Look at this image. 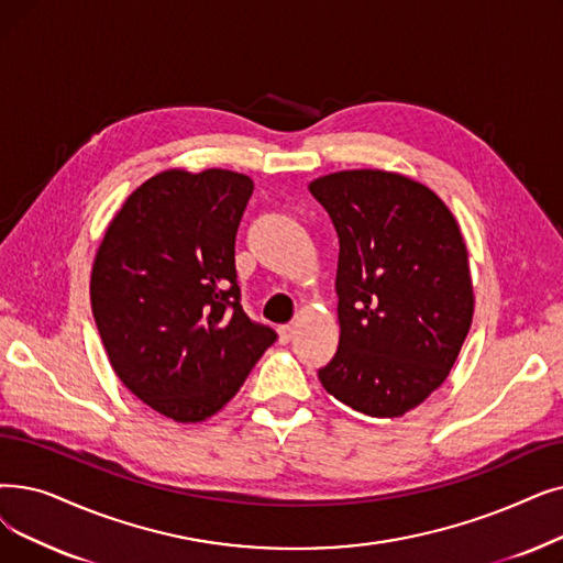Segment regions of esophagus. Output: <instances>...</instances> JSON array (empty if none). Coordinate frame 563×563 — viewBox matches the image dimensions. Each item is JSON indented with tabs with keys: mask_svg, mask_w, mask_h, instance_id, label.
Wrapping results in <instances>:
<instances>
[{
	"mask_svg": "<svg viewBox=\"0 0 563 563\" xmlns=\"http://www.w3.org/2000/svg\"><path fill=\"white\" fill-rule=\"evenodd\" d=\"M278 333H280V342H289L297 333V324H285L278 329Z\"/></svg>",
	"mask_w": 563,
	"mask_h": 563,
	"instance_id": "34e87169",
	"label": "esophagus"
}]
</instances>
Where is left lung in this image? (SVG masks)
I'll list each match as a JSON object with an SVG mask.
<instances>
[{"mask_svg":"<svg viewBox=\"0 0 563 563\" xmlns=\"http://www.w3.org/2000/svg\"><path fill=\"white\" fill-rule=\"evenodd\" d=\"M308 188L340 241V342L317 377L361 413L402 417L442 386L472 327L460 228L430 188L384 169L333 173Z\"/></svg>","mask_w":563,"mask_h":563,"instance_id":"obj_1","label":"left lung"}]
</instances>
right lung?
<instances>
[{
	"instance_id": "add662e5",
	"label": "right lung",
	"mask_w": 563,
	"mask_h": 563,
	"mask_svg": "<svg viewBox=\"0 0 563 563\" xmlns=\"http://www.w3.org/2000/svg\"><path fill=\"white\" fill-rule=\"evenodd\" d=\"M253 181L167 169L129 195L91 268V312L117 377L177 423L223 409L276 331L241 308L234 239Z\"/></svg>"
}]
</instances>
